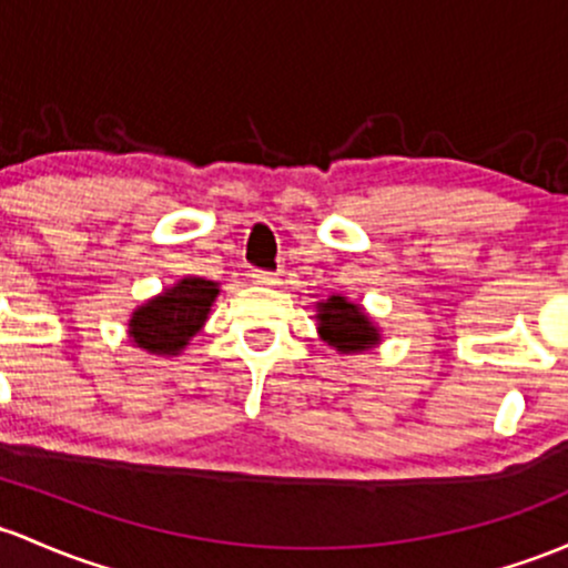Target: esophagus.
<instances>
[{
    "label": "esophagus",
    "instance_id": "34e87169",
    "mask_svg": "<svg viewBox=\"0 0 568 568\" xmlns=\"http://www.w3.org/2000/svg\"><path fill=\"white\" fill-rule=\"evenodd\" d=\"M251 277H253V283L255 285H277V274H274V272H266V270H255L253 274H251Z\"/></svg>",
    "mask_w": 568,
    "mask_h": 568
}]
</instances>
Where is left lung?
<instances>
[{
	"mask_svg": "<svg viewBox=\"0 0 568 568\" xmlns=\"http://www.w3.org/2000/svg\"><path fill=\"white\" fill-rule=\"evenodd\" d=\"M317 321H321L323 339L342 353H361L379 339L369 317L345 296H332L328 302H323L317 310Z\"/></svg>",
	"mask_w": 568,
	"mask_h": 568,
	"instance_id": "obj_1",
	"label": "left lung"
}]
</instances>
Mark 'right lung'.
I'll return each instance as SVG.
<instances>
[{"label": "right lung", "instance_id": "1", "mask_svg": "<svg viewBox=\"0 0 568 568\" xmlns=\"http://www.w3.org/2000/svg\"><path fill=\"white\" fill-rule=\"evenodd\" d=\"M215 294L217 285L210 280L185 277L183 283L136 310L129 323V334L142 351L174 355L180 347L189 345L191 336L207 321Z\"/></svg>", "mask_w": 568, "mask_h": 568}]
</instances>
